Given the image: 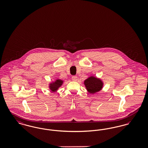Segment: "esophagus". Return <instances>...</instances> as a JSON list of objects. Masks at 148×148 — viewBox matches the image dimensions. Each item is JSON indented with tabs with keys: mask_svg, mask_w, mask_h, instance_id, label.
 Returning <instances> with one entry per match:
<instances>
[{
	"mask_svg": "<svg viewBox=\"0 0 148 148\" xmlns=\"http://www.w3.org/2000/svg\"><path fill=\"white\" fill-rule=\"evenodd\" d=\"M77 76H73L71 77V79L73 80V81H77Z\"/></svg>",
	"mask_w": 148,
	"mask_h": 148,
	"instance_id": "1",
	"label": "esophagus"
}]
</instances>
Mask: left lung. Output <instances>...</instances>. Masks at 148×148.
Segmentation results:
<instances>
[{
    "label": "left lung",
    "mask_w": 148,
    "mask_h": 148,
    "mask_svg": "<svg viewBox=\"0 0 148 148\" xmlns=\"http://www.w3.org/2000/svg\"><path fill=\"white\" fill-rule=\"evenodd\" d=\"M84 84L88 92L91 94H94L101 90L103 83L98 78L90 77L85 80Z\"/></svg>",
    "instance_id": "obj_1"
}]
</instances>
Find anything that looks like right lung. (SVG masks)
<instances>
[{"instance_id": "1", "label": "right lung", "mask_w": 148, "mask_h": 148, "mask_svg": "<svg viewBox=\"0 0 148 148\" xmlns=\"http://www.w3.org/2000/svg\"><path fill=\"white\" fill-rule=\"evenodd\" d=\"M63 83V80H62L60 79H57L56 80V81H55L54 82L50 84V89L52 92H56L58 89V88L62 85Z\"/></svg>"}]
</instances>
